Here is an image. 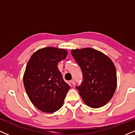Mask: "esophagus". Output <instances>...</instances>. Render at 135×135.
<instances>
[{"label": "esophagus", "instance_id": "esophagus-1", "mask_svg": "<svg viewBox=\"0 0 135 135\" xmlns=\"http://www.w3.org/2000/svg\"><path fill=\"white\" fill-rule=\"evenodd\" d=\"M70 83L72 84V85L73 86H75V81H74V80H70Z\"/></svg>", "mask_w": 135, "mask_h": 135}]
</instances>
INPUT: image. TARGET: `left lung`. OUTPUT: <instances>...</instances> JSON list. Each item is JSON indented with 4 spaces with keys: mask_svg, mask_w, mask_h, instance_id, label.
<instances>
[{
    "mask_svg": "<svg viewBox=\"0 0 135 135\" xmlns=\"http://www.w3.org/2000/svg\"><path fill=\"white\" fill-rule=\"evenodd\" d=\"M71 53L83 72V84L77 89L83 102L89 107H102L111 100L117 87L114 63L93 48L72 49Z\"/></svg>",
    "mask_w": 135,
    "mask_h": 135,
    "instance_id": "left-lung-1",
    "label": "left lung"
}]
</instances>
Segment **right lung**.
Returning <instances> with one entry per match:
<instances>
[{"mask_svg":"<svg viewBox=\"0 0 135 135\" xmlns=\"http://www.w3.org/2000/svg\"><path fill=\"white\" fill-rule=\"evenodd\" d=\"M67 51L54 47L41 48L31 56L23 75V84L29 99L38 110L53 113L63 106L70 88L58 69Z\"/></svg>","mask_w":135,"mask_h":135,"instance_id":"obj_1","label":"right lung"}]
</instances>
